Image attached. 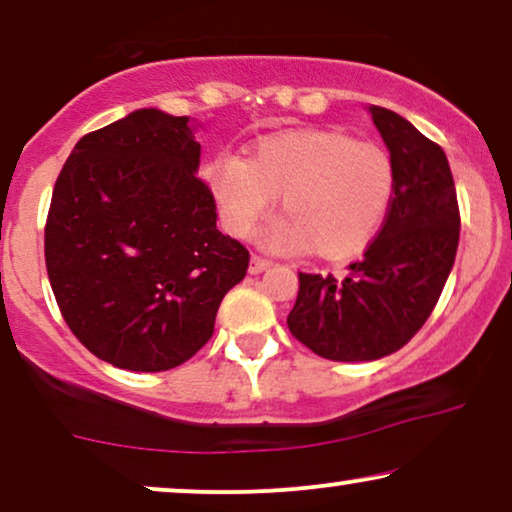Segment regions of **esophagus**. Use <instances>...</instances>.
<instances>
[{"mask_svg": "<svg viewBox=\"0 0 512 512\" xmlns=\"http://www.w3.org/2000/svg\"><path fill=\"white\" fill-rule=\"evenodd\" d=\"M270 261L268 258H261V256H251V263H249V272L251 275H261V272H265L270 268Z\"/></svg>", "mask_w": 512, "mask_h": 512, "instance_id": "1", "label": "esophagus"}]
</instances>
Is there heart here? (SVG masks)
<instances>
[{"label":"heart","mask_w":512,"mask_h":512,"mask_svg":"<svg viewBox=\"0 0 512 512\" xmlns=\"http://www.w3.org/2000/svg\"><path fill=\"white\" fill-rule=\"evenodd\" d=\"M205 179L228 233L249 237L282 195L286 216L263 230V247L282 254L314 249L328 261L361 254L394 200L387 151L321 128L263 137L249 160H209Z\"/></svg>","instance_id":"1"}]
</instances>
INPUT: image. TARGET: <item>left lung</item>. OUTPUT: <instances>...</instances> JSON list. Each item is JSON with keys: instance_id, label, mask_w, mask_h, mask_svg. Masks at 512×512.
<instances>
[{"instance_id": "1", "label": "left lung", "mask_w": 512, "mask_h": 512, "mask_svg": "<svg viewBox=\"0 0 512 512\" xmlns=\"http://www.w3.org/2000/svg\"><path fill=\"white\" fill-rule=\"evenodd\" d=\"M394 165V200L352 275L300 272L289 331L331 361L401 349L436 307L459 247V205L445 151L396 111L368 107Z\"/></svg>"}]
</instances>
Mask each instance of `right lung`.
I'll return each instance as SVG.
<instances>
[{
    "mask_svg": "<svg viewBox=\"0 0 512 512\" xmlns=\"http://www.w3.org/2000/svg\"><path fill=\"white\" fill-rule=\"evenodd\" d=\"M198 121L137 109L74 146L53 188L46 270L72 333L97 359L158 373L214 333L249 251L216 228L195 177Z\"/></svg>",
    "mask_w": 512,
    "mask_h": 512,
    "instance_id": "add662e5",
    "label": "right lung"
}]
</instances>
